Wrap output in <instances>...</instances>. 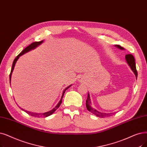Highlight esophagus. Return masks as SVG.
<instances>
[{"label":"esophagus","mask_w":147,"mask_h":147,"mask_svg":"<svg viewBox=\"0 0 147 147\" xmlns=\"http://www.w3.org/2000/svg\"><path fill=\"white\" fill-rule=\"evenodd\" d=\"M79 80H80V81H81V80H81V79H79Z\"/></svg>","instance_id":"obj_1"}]
</instances>
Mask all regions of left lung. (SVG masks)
<instances>
[{
  "label": "left lung",
  "instance_id": "obj_1",
  "mask_svg": "<svg viewBox=\"0 0 147 147\" xmlns=\"http://www.w3.org/2000/svg\"><path fill=\"white\" fill-rule=\"evenodd\" d=\"M115 46L117 47H118V49H121V50H124V49L123 47H122L121 46H119V45H115ZM125 59L126 61L128 63L129 65L130 66L131 69L133 71V72L135 74L136 78L137 79L138 77V72L136 70V63H135V59L134 58V57L131 54H128L125 55ZM91 99H90V96H89V94L88 93V97L87 99L86 100V106L88 111L91 112V113H92L94 115H95V116H97L98 117L100 118H105L107 117H110L113 114V113H104V112H100L98 111H97L96 109H94L93 107H91Z\"/></svg>",
  "mask_w": 147,
  "mask_h": 147
}]
</instances>
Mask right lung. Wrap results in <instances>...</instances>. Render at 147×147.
<instances>
[{
    "label": "right lung",
    "mask_w": 147,
    "mask_h": 147,
    "mask_svg": "<svg viewBox=\"0 0 147 147\" xmlns=\"http://www.w3.org/2000/svg\"><path fill=\"white\" fill-rule=\"evenodd\" d=\"M42 42H43V40H42V41H36V42H32V44H30V45H29L28 47H26V48H25V49L22 51V52L20 54H19L18 56H17V57H16V58H15V59H14V61H13V63H12V68H11V73H10V74H9V82H10V84H11V75H12V71H13V70H14V67H15V65H16V63L17 61L18 60V59L19 58V57H20V56H22V55H23V54H24V53H27L28 52H29L30 50L35 49L37 46H38L39 45H40V44H41V43H42ZM10 85H11V84H10ZM71 86V85H69V86H68V87H67V88L65 89V90L63 91V93H62V95L61 99V100L59 101V103H58V105H56V106L53 108V109H52V110L50 111H49V112H45V113H34V112H30L27 111H26V110H24V109H22V108H20V109H21L22 111H24V112H26L28 114L32 116V117H38V118H40V117H49V116L51 115H52V113H53V112H55L57 109H58V108L59 106H60V105H61V103H62V98H63V95H64V93H65V91L67 90V89H68L70 86Z\"/></svg>",
    "instance_id": "1"
}]
</instances>
